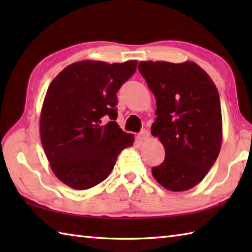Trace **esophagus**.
Listing matches in <instances>:
<instances>
[{
    "label": "esophagus",
    "instance_id": "obj_1",
    "mask_svg": "<svg viewBox=\"0 0 252 252\" xmlns=\"http://www.w3.org/2000/svg\"><path fill=\"white\" fill-rule=\"evenodd\" d=\"M137 138L140 141H146V140H148V138H149V132L147 130H143L140 133V134H138Z\"/></svg>",
    "mask_w": 252,
    "mask_h": 252
}]
</instances>
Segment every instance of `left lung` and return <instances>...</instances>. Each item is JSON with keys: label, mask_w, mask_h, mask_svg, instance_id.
<instances>
[{"label": "left lung", "mask_w": 252, "mask_h": 252, "mask_svg": "<svg viewBox=\"0 0 252 252\" xmlns=\"http://www.w3.org/2000/svg\"><path fill=\"white\" fill-rule=\"evenodd\" d=\"M138 70L156 98L152 134L165 151L163 162L154 167L152 173L164 189L189 190L203 180L221 149L218 89L192 62H141Z\"/></svg>", "instance_id": "8db88e82"}]
</instances>
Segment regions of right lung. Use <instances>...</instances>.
I'll return each mask as SVG.
<instances>
[{
    "mask_svg": "<svg viewBox=\"0 0 252 252\" xmlns=\"http://www.w3.org/2000/svg\"><path fill=\"white\" fill-rule=\"evenodd\" d=\"M137 61L108 63L81 61L57 74L40 117L41 142L52 171L63 184L83 190L99 184L134 135L123 132L117 92L136 70ZM108 116L106 125L102 118Z\"/></svg>",
    "mask_w": 252,
    "mask_h": 252,
    "instance_id": "obj_1",
    "label": "right lung"
}]
</instances>
